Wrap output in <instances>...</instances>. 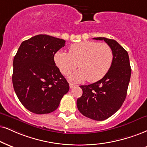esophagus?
Listing matches in <instances>:
<instances>
[{
    "instance_id": "1",
    "label": "esophagus",
    "mask_w": 147,
    "mask_h": 147,
    "mask_svg": "<svg viewBox=\"0 0 147 147\" xmlns=\"http://www.w3.org/2000/svg\"><path fill=\"white\" fill-rule=\"evenodd\" d=\"M75 86H76V85L73 84V83H69V87L70 88H73L74 87H75Z\"/></svg>"
}]
</instances>
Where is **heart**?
Segmentation results:
<instances>
[{
  "label": "heart",
  "instance_id": "heart-1",
  "mask_svg": "<svg viewBox=\"0 0 147 147\" xmlns=\"http://www.w3.org/2000/svg\"><path fill=\"white\" fill-rule=\"evenodd\" d=\"M54 61L64 75L78 67L80 69L69 76L71 80L81 82L87 79L88 82H95L104 78L110 70L113 52L106 43L84 41L71 45L69 53L56 52Z\"/></svg>",
  "mask_w": 147,
  "mask_h": 147
}]
</instances>
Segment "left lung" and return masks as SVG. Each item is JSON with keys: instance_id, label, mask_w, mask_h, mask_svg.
Masks as SVG:
<instances>
[{"instance_id": "left-lung-1", "label": "left lung", "mask_w": 147, "mask_h": 147, "mask_svg": "<svg viewBox=\"0 0 147 147\" xmlns=\"http://www.w3.org/2000/svg\"><path fill=\"white\" fill-rule=\"evenodd\" d=\"M104 40L112 48L113 61L110 70L99 81L80 86L82 95L77 99L78 109L85 117L95 121H104L119 110L127 95L131 77L129 55L114 39L93 38Z\"/></svg>"}]
</instances>
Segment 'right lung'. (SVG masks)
Returning <instances> with one entry per match:
<instances>
[{
	"label": "right lung",
	"mask_w": 147,
	"mask_h": 147,
	"mask_svg": "<svg viewBox=\"0 0 147 147\" xmlns=\"http://www.w3.org/2000/svg\"><path fill=\"white\" fill-rule=\"evenodd\" d=\"M64 39L38 35L24 41L13 59L12 82L16 95L27 110L37 115L57 109L69 89L54 57Z\"/></svg>",
	"instance_id": "right-lung-1"
}]
</instances>
